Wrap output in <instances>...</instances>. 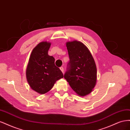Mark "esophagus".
Instances as JSON below:
<instances>
[{"mask_svg":"<svg viewBox=\"0 0 130 130\" xmlns=\"http://www.w3.org/2000/svg\"><path fill=\"white\" fill-rule=\"evenodd\" d=\"M60 68L61 71L62 72V73H64V68H63V67H60Z\"/></svg>","mask_w":130,"mask_h":130,"instance_id":"esophagus-1","label":"esophagus"}]
</instances>
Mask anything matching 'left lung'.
Returning <instances> with one entry per match:
<instances>
[{
    "mask_svg": "<svg viewBox=\"0 0 130 130\" xmlns=\"http://www.w3.org/2000/svg\"><path fill=\"white\" fill-rule=\"evenodd\" d=\"M69 62L64 77L78 95L85 96L92 91L96 81L95 61L88 48L77 41L66 44Z\"/></svg>",
    "mask_w": 130,
    "mask_h": 130,
    "instance_id": "left-lung-1",
    "label": "left lung"
}]
</instances>
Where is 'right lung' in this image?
Wrapping results in <instances>:
<instances>
[{
    "label": "right lung",
    "mask_w": 130,
    "mask_h": 130,
    "mask_svg": "<svg viewBox=\"0 0 130 130\" xmlns=\"http://www.w3.org/2000/svg\"><path fill=\"white\" fill-rule=\"evenodd\" d=\"M51 44L42 42L31 53L27 67V81L33 90L44 94L53 88L57 80L63 77L60 68L55 64V58L48 55Z\"/></svg>",
    "instance_id": "right-lung-1"
}]
</instances>
